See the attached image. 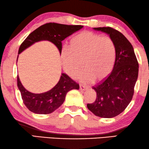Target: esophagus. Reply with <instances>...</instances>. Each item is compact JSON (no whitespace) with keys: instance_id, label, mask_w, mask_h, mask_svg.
<instances>
[{"instance_id":"esophagus-1","label":"esophagus","mask_w":149,"mask_h":149,"mask_svg":"<svg viewBox=\"0 0 149 149\" xmlns=\"http://www.w3.org/2000/svg\"><path fill=\"white\" fill-rule=\"evenodd\" d=\"M88 89V86H83V85H80V90L81 91H86Z\"/></svg>"}]
</instances>
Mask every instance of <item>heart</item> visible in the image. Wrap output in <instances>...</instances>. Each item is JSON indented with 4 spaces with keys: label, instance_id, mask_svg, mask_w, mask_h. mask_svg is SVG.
I'll return each mask as SVG.
<instances>
[{
    "label": "heart",
    "instance_id": "obj_1",
    "mask_svg": "<svg viewBox=\"0 0 149 149\" xmlns=\"http://www.w3.org/2000/svg\"><path fill=\"white\" fill-rule=\"evenodd\" d=\"M116 57L115 43L110 38L83 31L74 36L69 41V48L63 49L61 58L63 68L68 74L75 77L79 74L82 82L103 80L110 74Z\"/></svg>",
    "mask_w": 149,
    "mask_h": 149
}]
</instances>
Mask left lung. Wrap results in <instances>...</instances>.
Listing matches in <instances>:
<instances>
[{"mask_svg": "<svg viewBox=\"0 0 149 149\" xmlns=\"http://www.w3.org/2000/svg\"><path fill=\"white\" fill-rule=\"evenodd\" d=\"M93 30L106 33L113 40L116 57L111 72L92 87L96 92V99L87 107L95 116L111 118L125 110L132 100L139 64L132 45L121 32L109 27Z\"/></svg>", "mask_w": 149, "mask_h": 149, "instance_id": "1", "label": "left lung"}]
</instances>
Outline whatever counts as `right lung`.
Masks as SVG:
<instances>
[{"instance_id":"obj_1","label":"right lung","mask_w":149,"mask_h":149,"mask_svg":"<svg viewBox=\"0 0 149 149\" xmlns=\"http://www.w3.org/2000/svg\"><path fill=\"white\" fill-rule=\"evenodd\" d=\"M83 28L80 25H65L57 23H47L32 31L19 46L18 55L34 43L41 41H49L57 47L61 55L62 41ZM17 58V61H18ZM17 84L24 104L29 110L37 114H48L56 110L63 104L67 92L72 89H79V84L66 74L61 73L55 86L47 92L35 94L24 87L19 78L17 77Z\"/></svg>"}]
</instances>
